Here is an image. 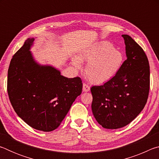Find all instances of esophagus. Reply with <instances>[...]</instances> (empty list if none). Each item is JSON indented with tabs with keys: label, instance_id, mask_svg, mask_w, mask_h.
Listing matches in <instances>:
<instances>
[{
	"label": "esophagus",
	"instance_id": "34e87169",
	"mask_svg": "<svg viewBox=\"0 0 159 159\" xmlns=\"http://www.w3.org/2000/svg\"><path fill=\"white\" fill-rule=\"evenodd\" d=\"M90 90V86H88L87 84H85V83H83V92H89Z\"/></svg>",
	"mask_w": 159,
	"mask_h": 159
}]
</instances>
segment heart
<instances>
[{
    "mask_svg": "<svg viewBox=\"0 0 159 159\" xmlns=\"http://www.w3.org/2000/svg\"><path fill=\"white\" fill-rule=\"evenodd\" d=\"M82 61L88 62L85 73L93 84L100 85L111 80L121 69L124 57L108 41H100L82 51L79 57L74 56L72 64L76 69L82 68Z\"/></svg>",
    "mask_w": 159,
    "mask_h": 159,
    "instance_id": "obj_1",
    "label": "heart"
}]
</instances>
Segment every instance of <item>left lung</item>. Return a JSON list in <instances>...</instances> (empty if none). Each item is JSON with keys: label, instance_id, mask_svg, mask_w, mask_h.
Segmentation results:
<instances>
[{"label": "left lung", "instance_id": "obj_1", "mask_svg": "<svg viewBox=\"0 0 159 159\" xmlns=\"http://www.w3.org/2000/svg\"><path fill=\"white\" fill-rule=\"evenodd\" d=\"M126 60L114 79L90 88L92 111L97 121L107 129L124 127L139 115L149 91V64L146 54L128 36L122 35Z\"/></svg>", "mask_w": 159, "mask_h": 159}]
</instances>
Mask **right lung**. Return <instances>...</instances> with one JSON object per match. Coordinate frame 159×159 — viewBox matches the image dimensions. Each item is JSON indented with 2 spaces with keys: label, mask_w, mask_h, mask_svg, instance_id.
Returning <instances> with one entry per match:
<instances>
[{
  "label": "right lung",
  "mask_w": 159,
  "mask_h": 159,
  "mask_svg": "<svg viewBox=\"0 0 159 159\" xmlns=\"http://www.w3.org/2000/svg\"><path fill=\"white\" fill-rule=\"evenodd\" d=\"M28 38L16 52L7 72V93L16 114L38 130L50 132L61 124L82 92L80 78L61 76L59 69L37 61Z\"/></svg>",
  "instance_id": "right-lung-1"
}]
</instances>
